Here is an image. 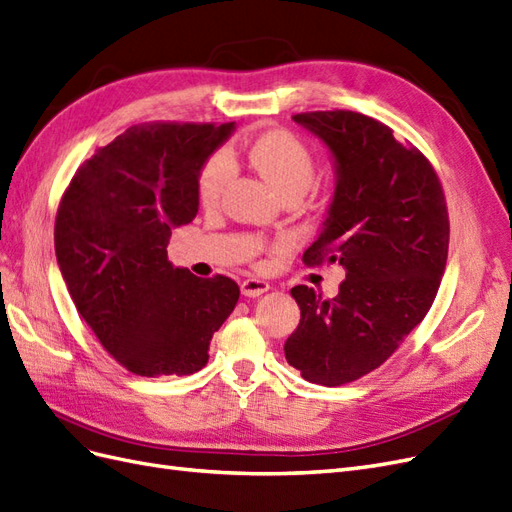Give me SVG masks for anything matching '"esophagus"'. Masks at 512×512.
Wrapping results in <instances>:
<instances>
[{
	"label": "esophagus",
	"instance_id": "34e87169",
	"mask_svg": "<svg viewBox=\"0 0 512 512\" xmlns=\"http://www.w3.org/2000/svg\"><path fill=\"white\" fill-rule=\"evenodd\" d=\"M269 288L271 286L265 280H245L241 284V294H245V297H260V294H265Z\"/></svg>",
	"mask_w": 512,
	"mask_h": 512
}]
</instances>
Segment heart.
I'll use <instances>...</instances> for the list:
<instances>
[{
	"label": "heart",
	"instance_id": "b5f03b06",
	"mask_svg": "<svg viewBox=\"0 0 512 512\" xmlns=\"http://www.w3.org/2000/svg\"><path fill=\"white\" fill-rule=\"evenodd\" d=\"M247 158L273 188L286 196H303L316 179V156L297 134L271 130L258 136L247 149ZM235 175V162L228 151H218L203 164L196 179V196L205 209H215Z\"/></svg>",
	"mask_w": 512,
	"mask_h": 512
}]
</instances>
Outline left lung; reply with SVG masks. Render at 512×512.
Returning <instances> with one entry per match:
<instances>
[{
	"label": "left lung",
	"instance_id": "1",
	"mask_svg": "<svg viewBox=\"0 0 512 512\" xmlns=\"http://www.w3.org/2000/svg\"><path fill=\"white\" fill-rule=\"evenodd\" d=\"M329 145L337 185L318 239L303 262H339L337 297L309 286L290 292L299 327L286 361L309 382L342 386L378 369L436 299L448 256V211L431 162L399 143L382 121L354 111L292 115Z\"/></svg>",
	"mask_w": 512,
	"mask_h": 512
}]
</instances>
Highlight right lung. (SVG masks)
<instances>
[{
  "mask_svg": "<svg viewBox=\"0 0 512 512\" xmlns=\"http://www.w3.org/2000/svg\"><path fill=\"white\" fill-rule=\"evenodd\" d=\"M235 123L145 121L76 170L55 218L70 297L104 350L136 376H190L239 301L226 275L170 265L175 226L198 213L196 179Z\"/></svg>",
  "mask_w": 512,
  "mask_h": 512,
  "instance_id": "1",
  "label": "right lung"
}]
</instances>
